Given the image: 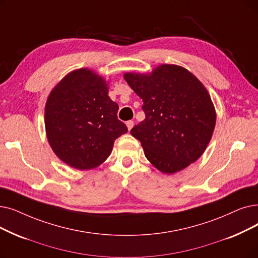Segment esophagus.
I'll return each instance as SVG.
<instances>
[{
  "mask_svg": "<svg viewBox=\"0 0 258 258\" xmlns=\"http://www.w3.org/2000/svg\"><path fill=\"white\" fill-rule=\"evenodd\" d=\"M126 126H127V130L131 131V130L133 128V126H134V121H132V120L127 121V122H126Z\"/></svg>",
  "mask_w": 258,
  "mask_h": 258,
  "instance_id": "esophagus-1",
  "label": "esophagus"
}]
</instances>
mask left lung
I'll list each match as a JSON object with an SVG mask.
<instances>
[{"mask_svg": "<svg viewBox=\"0 0 258 258\" xmlns=\"http://www.w3.org/2000/svg\"><path fill=\"white\" fill-rule=\"evenodd\" d=\"M123 77L143 101L145 119L131 134L140 141L147 159L164 174L195 162L206 151L216 124V110L205 85L175 64Z\"/></svg>", "mask_w": 258, "mask_h": 258, "instance_id": "8db88e82", "label": "left lung"}]
</instances>
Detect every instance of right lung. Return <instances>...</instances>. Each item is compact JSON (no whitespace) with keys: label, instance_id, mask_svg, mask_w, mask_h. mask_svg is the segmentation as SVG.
Wrapping results in <instances>:
<instances>
[{"label":"right lung","instance_id":"1","mask_svg":"<svg viewBox=\"0 0 258 258\" xmlns=\"http://www.w3.org/2000/svg\"><path fill=\"white\" fill-rule=\"evenodd\" d=\"M108 83L89 69L75 70L55 85L45 105V131L53 153L65 164L86 171L102 164L115 140L127 133L117 118Z\"/></svg>","mask_w":258,"mask_h":258}]
</instances>
